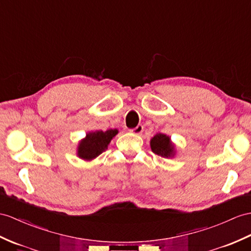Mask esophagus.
Instances as JSON below:
<instances>
[{
	"label": "esophagus",
	"mask_w": 251,
	"mask_h": 251,
	"mask_svg": "<svg viewBox=\"0 0 251 251\" xmlns=\"http://www.w3.org/2000/svg\"><path fill=\"white\" fill-rule=\"evenodd\" d=\"M143 131H144V126L143 125H138L136 127H134V129L130 130V132L133 133V134H135V135H140V134L143 133Z\"/></svg>",
	"instance_id": "esophagus-1"
}]
</instances>
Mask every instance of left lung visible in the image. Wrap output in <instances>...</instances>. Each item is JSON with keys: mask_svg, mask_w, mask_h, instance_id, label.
Here are the masks:
<instances>
[{"mask_svg": "<svg viewBox=\"0 0 251 251\" xmlns=\"http://www.w3.org/2000/svg\"><path fill=\"white\" fill-rule=\"evenodd\" d=\"M150 147L153 153L163 157H173L175 155V146L170 137L162 133H157L151 138Z\"/></svg>", "mask_w": 251, "mask_h": 251, "instance_id": "1", "label": "left lung"}]
</instances>
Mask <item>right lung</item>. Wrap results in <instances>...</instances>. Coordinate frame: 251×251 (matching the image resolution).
<instances>
[{
	"mask_svg": "<svg viewBox=\"0 0 251 251\" xmlns=\"http://www.w3.org/2000/svg\"><path fill=\"white\" fill-rule=\"evenodd\" d=\"M117 134V129H111L105 132L96 131L87 133L86 137L78 143L77 156L85 161L94 160L107 149L108 144Z\"/></svg>",
	"mask_w": 251,
	"mask_h": 251,
	"instance_id": "add662e5",
	"label": "right lung"
}]
</instances>
